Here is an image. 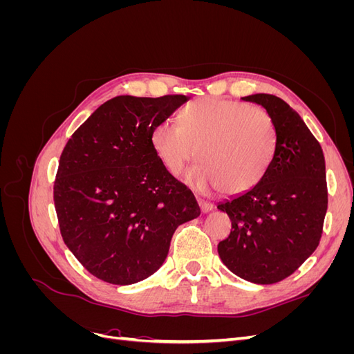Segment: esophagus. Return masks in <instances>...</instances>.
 <instances>
[{
	"label": "esophagus",
	"instance_id": "34e87169",
	"mask_svg": "<svg viewBox=\"0 0 354 354\" xmlns=\"http://www.w3.org/2000/svg\"><path fill=\"white\" fill-rule=\"evenodd\" d=\"M198 203H199V208L202 212H209L212 209V203L211 202H207L203 199H198Z\"/></svg>",
	"mask_w": 354,
	"mask_h": 354
}]
</instances>
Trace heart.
Wrapping results in <instances>:
<instances>
[{"instance_id":"1","label":"heart","mask_w":354,"mask_h":354,"mask_svg":"<svg viewBox=\"0 0 354 354\" xmlns=\"http://www.w3.org/2000/svg\"><path fill=\"white\" fill-rule=\"evenodd\" d=\"M180 124L164 120L151 133V143L171 174L192 159L185 181L195 190L212 187L223 195H242L263 180L274 155L276 131L266 111L236 100L203 97L186 104Z\"/></svg>"}]
</instances>
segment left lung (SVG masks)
<instances>
[{
  "instance_id": "8db88e82",
  "label": "left lung",
  "mask_w": 354,
  "mask_h": 354,
  "mask_svg": "<svg viewBox=\"0 0 354 354\" xmlns=\"http://www.w3.org/2000/svg\"><path fill=\"white\" fill-rule=\"evenodd\" d=\"M242 100L269 113L276 147L259 185L217 205L232 221L218 255L242 279L270 285L292 274L317 248L328 208L325 158L301 116L282 99L260 93Z\"/></svg>"
}]
</instances>
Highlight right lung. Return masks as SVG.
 <instances>
[{
    "instance_id": "1",
    "label": "right lung",
    "mask_w": 354,
    "mask_h": 354,
    "mask_svg": "<svg viewBox=\"0 0 354 354\" xmlns=\"http://www.w3.org/2000/svg\"><path fill=\"white\" fill-rule=\"evenodd\" d=\"M186 95H118L95 109L60 155L55 207L62 238L93 276L131 285L167 259L176 229L196 218L194 194L169 174L152 128Z\"/></svg>"
}]
</instances>
